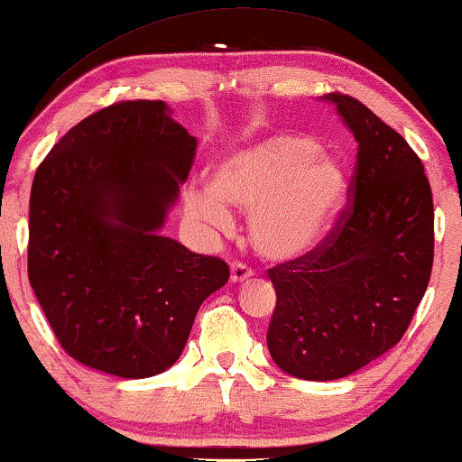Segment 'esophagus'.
Instances as JSON below:
<instances>
[{
  "label": "esophagus",
  "instance_id": "34e87169",
  "mask_svg": "<svg viewBox=\"0 0 462 462\" xmlns=\"http://www.w3.org/2000/svg\"><path fill=\"white\" fill-rule=\"evenodd\" d=\"M252 277V269H247L242 263H233L231 264V283H244Z\"/></svg>",
  "mask_w": 462,
  "mask_h": 462
}]
</instances>
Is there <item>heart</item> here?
Returning a JSON list of instances; mask_svg holds the SVG:
<instances>
[{
    "label": "heart",
    "instance_id": "heart-1",
    "mask_svg": "<svg viewBox=\"0 0 462 462\" xmlns=\"http://www.w3.org/2000/svg\"><path fill=\"white\" fill-rule=\"evenodd\" d=\"M212 185L187 193L189 215L226 229L233 218L226 202L252 212V244L271 260H293L319 247L336 225L347 191L344 166L320 156L312 139L290 133L229 153L217 166Z\"/></svg>",
    "mask_w": 462,
    "mask_h": 462
}]
</instances>
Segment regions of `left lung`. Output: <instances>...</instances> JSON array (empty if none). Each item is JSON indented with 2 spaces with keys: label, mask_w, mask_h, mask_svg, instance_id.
<instances>
[{
  "label": "left lung",
  "mask_w": 462,
  "mask_h": 462,
  "mask_svg": "<svg viewBox=\"0 0 462 462\" xmlns=\"http://www.w3.org/2000/svg\"><path fill=\"white\" fill-rule=\"evenodd\" d=\"M323 99L358 143L352 202L319 247L269 269L277 306L266 346L281 371L309 381L342 379L396 346L433 264L423 162L358 99Z\"/></svg>",
  "instance_id": "left-lung-1"
}]
</instances>
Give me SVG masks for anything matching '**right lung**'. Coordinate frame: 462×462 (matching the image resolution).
<instances>
[{
	"mask_svg": "<svg viewBox=\"0 0 462 462\" xmlns=\"http://www.w3.org/2000/svg\"><path fill=\"white\" fill-rule=\"evenodd\" d=\"M164 102H118L53 145L32 179L29 281L60 346L125 379L177 363L193 319L229 281L220 258L166 237L196 156Z\"/></svg>",
	"mask_w": 462,
	"mask_h": 462,
	"instance_id": "obj_1",
	"label": "right lung"
}]
</instances>
